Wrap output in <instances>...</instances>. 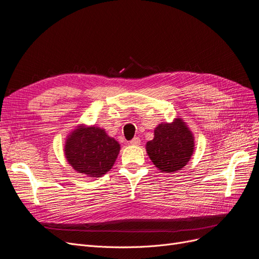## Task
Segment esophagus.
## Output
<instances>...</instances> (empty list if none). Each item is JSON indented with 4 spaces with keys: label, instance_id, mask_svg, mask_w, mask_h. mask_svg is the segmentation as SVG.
I'll return each mask as SVG.
<instances>
[{
    "label": "esophagus",
    "instance_id": "1",
    "mask_svg": "<svg viewBox=\"0 0 259 259\" xmlns=\"http://www.w3.org/2000/svg\"><path fill=\"white\" fill-rule=\"evenodd\" d=\"M130 144L133 145V146H139L140 145V138L139 137H134L131 140Z\"/></svg>",
    "mask_w": 259,
    "mask_h": 259
}]
</instances>
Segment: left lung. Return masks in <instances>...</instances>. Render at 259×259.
Returning <instances> with one entry per match:
<instances>
[{"label": "left lung", "instance_id": "left-lung-1", "mask_svg": "<svg viewBox=\"0 0 259 259\" xmlns=\"http://www.w3.org/2000/svg\"><path fill=\"white\" fill-rule=\"evenodd\" d=\"M146 150L156 168L163 173H175L191 159L194 137L186 123L176 117L171 123L155 127L154 138L147 143Z\"/></svg>", "mask_w": 259, "mask_h": 259}]
</instances>
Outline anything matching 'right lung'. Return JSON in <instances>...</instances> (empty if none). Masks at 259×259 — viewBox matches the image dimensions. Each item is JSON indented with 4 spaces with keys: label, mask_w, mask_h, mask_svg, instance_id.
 <instances>
[{
    "label": "right lung",
    "mask_w": 259,
    "mask_h": 259,
    "mask_svg": "<svg viewBox=\"0 0 259 259\" xmlns=\"http://www.w3.org/2000/svg\"><path fill=\"white\" fill-rule=\"evenodd\" d=\"M119 152L120 144L97 126L81 125L70 133L65 145L70 165L89 177H100L110 170Z\"/></svg>",
    "instance_id": "add662e5"
}]
</instances>
